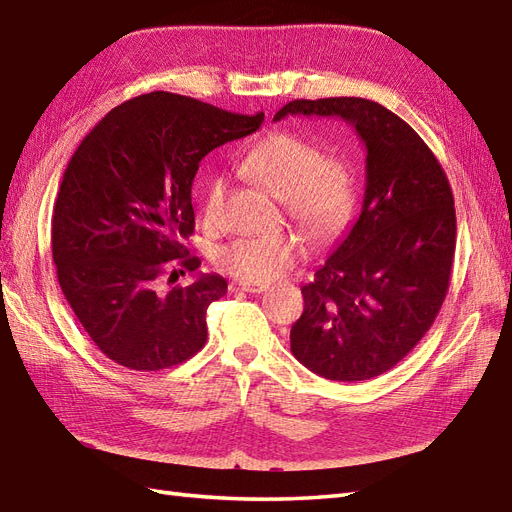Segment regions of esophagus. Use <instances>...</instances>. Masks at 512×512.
<instances>
[{
  "mask_svg": "<svg viewBox=\"0 0 512 512\" xmlns=\"http://www.w3.org/2000/svg\"><path fill=\"white\" fill-rule=\"evenodd\" d=\"M268 285L264 283H246V281H231L229 290L231 292H248V294H261L266 292Z\"/></svg>",
  "mask_w": 512,
  "mask_h": 512,
  "instance_id": "obj_1",
  "label": "esophagus"
}]
</instances>
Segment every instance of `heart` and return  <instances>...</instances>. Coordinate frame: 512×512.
Segmentation results:
<instances>
[{"label": "heart", "instance_id": "1", "mask_svg": "<svg viewBox=\"0 0 512 512\" xmlns=\"http://www.w3.org/2000/svg\"><path fill=\"white\" fill-rule=\"evenodd\" d=\"M242 170L281 198L292 220L310 233L314 240H329L338 235L353 216L358 189L355 176L344 161L325 157L314 141L292 133H270L246 152ZM224 181L209 178L200 198V213L207 224H216L222 216ZM305 253L303 240L294 233H266L220 246L213 261L235 281L270 283Z\"/></svg>", "mask_w": 512, "mask_h": 512}]
</instances>
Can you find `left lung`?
<instances>
[{
	"mask_svg": "<svg viewBox=\"0 0 512 512\" xmlns=\"http://www.w3.org/2000/svg\"><path fill=\"white\" fill-rule=\"evenodd\" d=\"M285 115L342 117L366 146L358 222L314 281L290 331L294 358L334 382L390 371L432 327L456 251L454 194L443 165L414 128L364 98L292 100Z\"/></svg>",
	"mask_w": 512,
	"mask_h": 512,
	"instance_id": "left-lung-1",
	"label": "left lung"
}]
</instances>
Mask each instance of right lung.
I'll return each instance as SVG.
<instances>
[{
  "label": "right lung",
  "instance_id": "obj_1",
  "mask_svg": "<svg viewBox=\"0 0 512 512\" xmlns=\"http://www.w3.org/2000/svg\"><path fill=\"white\" fill-rule=\"evenodd\" d=\"M264 113L240 115L187 95L152 91L91 128L67 163L52 216V257L61 290L106 358L161 371L205 347L207 307L227 281L200 275L161 292L174 266L196 272L181 244L194 233L198 163L242 139Z\"/></svg>",
  "mask_w": 512,
  "mask_h": 512
}]
</instances>
